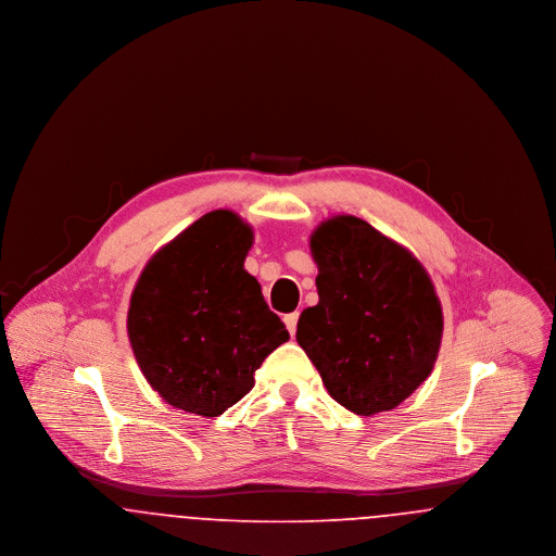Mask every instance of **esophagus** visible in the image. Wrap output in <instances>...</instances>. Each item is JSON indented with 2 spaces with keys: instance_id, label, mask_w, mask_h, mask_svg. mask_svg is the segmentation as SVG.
<instances>
[{
  "instance_id": "34e87169",
  "label": "esophagus",
  "mask_w": 556,
  "mask_h": 556,
  "mask_svg": "<svg viewBox=\"0 0 556 556\" xmlns=\"http://www.w3.org/2000/svg\"><path fill=\"white\" fill-rule=\"evenodd\" d=\"M298 318H300V313H290V315H286V317H283V320H286V327H288V331H290L291 336H295Z\"/></svg>"
}]
</instances>
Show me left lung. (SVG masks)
<instances>
[{
  "instance_id": "obj_1",
  "label": "left lung",
  "mask_w": 556,
  "mask_h": 556,
  "mask_svg": "<svg viewBox=\"0 0 556 556\" xmlns=\"http://www.w3.org/2000/svg\"><path fill=\"white\" fill-rule=\"evenodd\" d=\"M318 304L295 340L327 392L370 417L396 408L433 370L444 317L424 265L367 220L338 214L311 236Z\"/></svg>"
}]
</instances>
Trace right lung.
Wrapping results in <instances>:
<instances>
[{
  "label": "right lung",
  "instance_id": "1",
  "mask_svg": "<svg viewBox=\"0 0 556 556\" xmlns=\"http://www.w3.org/2000/svg\"><path fill=\"white\" fill-rule=\"evenodd\" d=\"M252 241L236 212L212 211L160 248L137 279L127 315L132 354L148 383L179 410L223 415L290 340L243 268Z\"/></svg>",
  "mask_w": 556,
  "mask_h": 556
}]
</instances>
